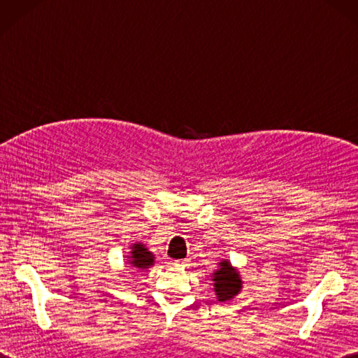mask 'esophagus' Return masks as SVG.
<instances>
[{"label":"esophagus","instance_id":"obj_1","mask_svg":"<svg viewBox=\"0 0 358 358\" xmlns=\"http://www.w3.org/2000/svg\"><path fill=\"white\" fill-rule=\"evenodd\" d=\"M171 264L175 266V268H185V266L187 264V260H177V262H172Z\"/></svg>","mask_w":358,"mask_h":358}]
</instances>
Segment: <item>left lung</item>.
Returning <instances> with one entry per match:
<instances>
[{
    "instance_id": "1",
    "label": "left lung",
    "mask_w": 358,
    "mask_h": 358,
    "mask_svg": "<svg viewBox=\"0 0 358 358\" xmlns=\"http://www.w3.org/2000/svg\"><path fill=\"white\" fill-rule=\"evenodd\" d=\"M210 280L214 281V292L218 301L232 300L243 289L240 271L234 268L229 260H222L218 263V268L212 272Z\"/></svg>"
}]
</instances>
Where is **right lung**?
I'll return each instance as SVG.
<instances>
[{
    "label": "right lung",
    "instance_id": "add662e5",
    "mask_svg": "<svg viewBox=\"0 0 358 358\" xmlns=\"http://www.w3.org/2000/svg\"><path fill=\"white\" fill-rule=\"evenodd\" d=\"M127 258V264H131V268L135 271H144L149 269L150 266H154L155 255L150 252V250L146 248V245L136 241L131 245V250H129Z\"/></svg>",
    "mask_w": 358,
    "mask_h": 358
}]
</instances>
